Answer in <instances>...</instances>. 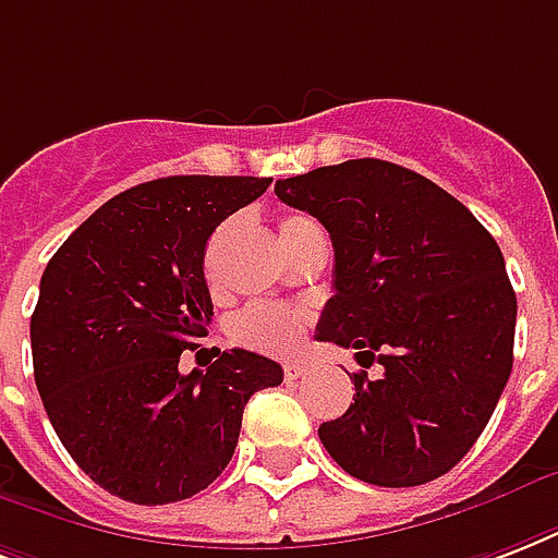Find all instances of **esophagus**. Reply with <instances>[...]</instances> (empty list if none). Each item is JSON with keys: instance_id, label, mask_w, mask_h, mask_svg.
Instances as JSON below:
<instances>
[{"instance_id": "obj_1", "label": "esophagus", "mask_w": 558, "mask_h": 558, "mask_svg": "<svg viewBox=\"0 0 558 558\" xmlns=\"http://www.w3.org/2000/svg\"><path fill=\"white\" fill-rule=\"evenodd\" d=\"M307 365L304 363H287L283 365V377H287V383H295L301 380V377H307Z\"/></svg>"}]
</instances>
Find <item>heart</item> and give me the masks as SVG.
Instances as JSON below:
<instances>
[{
    "instance_id": "b5f03b06",
    "label": "heart",
    "mask_w": 558,
    "mask_h": 558,
    "mask_svg": "<svg viewBox=\"0 0 558 558\" xmlns=\"http://www.w3.org/2000/svg\"><path fill=\"white\" fill-rule=\"evenodd\" d=\"M322 236L318 225L304 216V213H287L280 219V240L292 254L301 248L304 242ZM307 313L295 307H283V304H251L231 322V339L251 351H263V354H289L292 348L301 342L304 327H307Z\"/></svg>"
}]
</instances>
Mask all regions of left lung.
Wrapping results in <instances>:
<instances>
[{
  "instance_id": "obj_1",
  "label": "left lung",
  "mask_w": 558,
  "mask_h": 558,
  "mask_svg": "<svg viewBox=\"0 0 558 558\" xmlns=\"http://www.w3.org/2000/svg\"><path fill=\"white\" fill-rule=\"evenodd\" d=\"M333 242V298L316 339L380 363L354 374L318 439L351 477L421 486L486 430L512 372L515 289L495 236L441 186L389 160H345L275 184Z\"/></svg>"
}]
</instances>
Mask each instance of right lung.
<instances>
[{
  "instance_id": "obj_1",
  "label": "right lung",
  "mask_w": 558,
  "mask_h": 558,
  "mask_svg": "<svg viewBox=\"0 0 558 558\" xmlns=\"http://www.w3.org/2000/svg\"><path fill=\"white\" fill-rule=\"evenodd\" d=\"M269 184L172 175L131 186L43 271L34 383L63 448L110 495L143 506L198 495L231 462L251 395L283 383L275 360L242 348L207 372L178 368L213 322L207 240Z\"/></svg>"
}]
</instances>
